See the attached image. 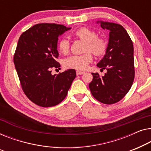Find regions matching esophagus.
<instances>
[{
	"label": "esophagus",
	"instance_id": "esophagus-1",
	"mask_svg": "<svg viewBox=\"0 0 151 151\" xmlns=\"http://www.w3.org/2000/svg\"><path fill=\"white\" fill-rule=\"evenodd\" d=\"M84 73H85L84 72H83V71H80V70H77V71H76V75H83Z\"/></svg>",
	"mask_w": 151,
	"mask_h": 151
}]
</instances>
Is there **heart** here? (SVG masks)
Wrapping results in <instances>:
<instances>
[{"instance_id":"b5f03b06","label":"heart","mask_w":151,"mask_h":151,"mask_svg":"<svg viewBox=\"0 0 151 151\" xmlns=\"http://www.w3.org/2000/svg\"><path fill=\"white\" fill-rule=\"evenodd\" d=\"M75 37L85 42L84 54L75 55L68 57L64 60L65 67L83 70L87 68L93 61V55L101 57L105 55L108 48V42L103 37L97 36L94 31L88 27H81L73 33ZM57 47L59 52L63 55L68 54L70 42L65 38H62L58 42Z\"/></svg>"}]
</instances>
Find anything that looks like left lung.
<instances>
[{
    "mask_svg": "<svg viewBox=\"0 0 151 151\" xmlns=\"http://www.w3.org/2000/svg\"><path fill=\"white\" fill-rule=\"evenodd\" d=\"M101 26L109 31V40L105 57L97 66L107 72L104 76L92 73L93 79L89 88L98 101L111 105L124 97L134 81L133 45L130 36L120 24L101 22Z\"/></svg>",
    "mask_w": 151,
    "mask_h": 151,
    "instance_id": "obj_1",
    "label": "left lung"
}]
</instances>
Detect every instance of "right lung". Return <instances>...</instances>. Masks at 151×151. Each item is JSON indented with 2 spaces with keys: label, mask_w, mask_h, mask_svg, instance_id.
<instances>
[{
  "label": "right lung",
  "mask_w": 151,
  "mask_h": 151,
  "mask_svg": "<svg viewBox=\"0 0 151 151\" xmlns=\"http://www.w3.org/2000/svg\"><path fill=\"white\" fill-rule=\"evenodd\" d=\"M70 29L63 24L40 23L21 34L14 63L24 94L36 105L49 107L58 105L67 96L76 77L74 69L51 74L60 68L56 59L58 37Z\"/></svg>",
  "instance_id": "add662e5"
}]
</instances>
